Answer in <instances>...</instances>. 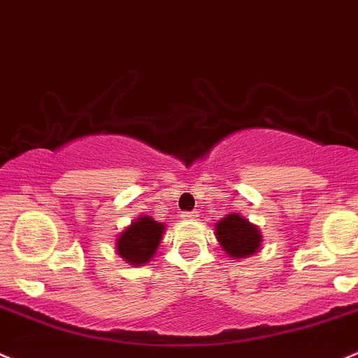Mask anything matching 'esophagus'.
<instances>
[{"mask_svg":"<svg viewBox=\"0 0 358 358\" xmlns=\"http://www.w3.org/2000/svg\"><path fill=\"white\" fill-rule=\"evenodd\" d=\"M180 217H182L183 220H196V218L199 217V215H197V211H183V213L180 215Z\"/></svg>","mask_w":358,"mask_h":358,"instance_id":"1","label":"esophagus"}]
</instances>
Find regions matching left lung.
Here are the masks:
<instances>
[{"label": "left lung", "instance_id": "1", "mask_svg": "<svg viewBox=\"0 0 358 358\" xmlns=\"http://www.w3.org/2000/svg\"><path fill=\"white\" fill-rule=\"evenodd\" d=\"M215 236L232 260L252 257L262 246L260 229L239 213H229L218 220L215 224Z\"/></svg>", "mask_w": 358, "mask_h": 358}]
</instances>
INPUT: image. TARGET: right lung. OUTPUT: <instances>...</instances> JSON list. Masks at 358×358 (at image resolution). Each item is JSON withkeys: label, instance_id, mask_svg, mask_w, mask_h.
Masks as SVG:
<instances>
[{"label": "right lung", "instance_id": "right-lung-1", "mask_svg": "<svg viewBox=\"0 0 358 358\" xmlns=\"http://www.w3.org/2000/svg\"><path fill=\"white\" fill-rule=\"evenodd\" d=\"M164 231V224L148 215H141L117 236L115 252L129 266H143L157 253Z\"/></svg>", "mask_w": 358, "mask_h": 358}]
</instances>
